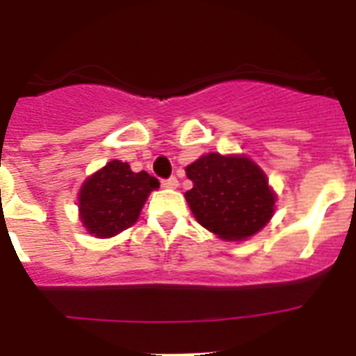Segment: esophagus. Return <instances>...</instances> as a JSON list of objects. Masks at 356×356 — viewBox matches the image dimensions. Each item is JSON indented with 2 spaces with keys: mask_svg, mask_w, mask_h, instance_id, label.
<instances>
[{
  "mask_svg": "<svg viewBox=\"0 0 356 356\" xmlns=\"http://www.w3.org/2000/svg\"><path fill=\"white\" fill-rule=\"evenodd\" d=\"M162 186H164V188H177V186H179L177 177L164 179V181H162Z\"/></svg>",
  "mask_w": 356,
  "mask_h": 356,
  "instance_id": "obj_1",
  "label": "esophagus"
}]
</instances>
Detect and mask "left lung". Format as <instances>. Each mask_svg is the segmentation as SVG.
I'll return each instance as SVG.
<instances>
[{"instance_id":"left-lung-1","label":"left lung","mask_w":356,"mask_h":356,"mask_svg":"<svg viewBox=\"0 0 356 356\" xmlns=\"http://www.w3.org/2000/svg\"><path fill=\"white\" fill-rule=\"evenodd\" d=\"M194 183L184 197L195 220L225 240L253 236L273 216L275 195L268 179L245 156L209 153L186 168Z\"/></svg>"}]
</instances>
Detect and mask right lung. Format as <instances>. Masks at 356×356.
<instances>
[{"label": "right lung", "instance_id": "right-lung-1", "mask_svg": "<svg viewBox=\"0 0 356 356\" xmlns=\"http://www.w3.org/2000/svg\"><path fill=\"white\" fill-rule=\"evenodd\" d=\"M155 188L159 181L149 173H134L127 162L111 161L81 188V222L96 236H114L138 220L147 195Z\"/></svg>", "mask_w": 356, "mask_h": 356}]
</instances>
